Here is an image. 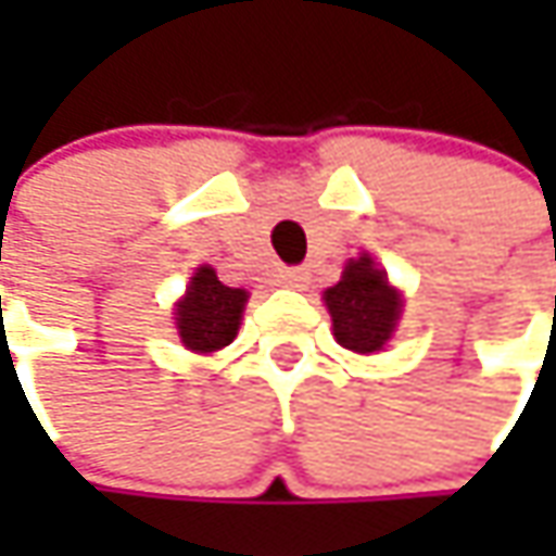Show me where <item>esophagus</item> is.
<instances>
[{
    "mask_svg": "<svg viewBox=\"0 0 556 556\" xmlns=\"http://www.w3.org/2000/svg\"><path fill=\"white\" fill-rule=\"evenodd\" d=\"M281 285L285 288H306V281H309V271L306 268H281Z\"/></svg>",
    "mask_w": 556,
    "mask_h": 556,
    "instance_id": "1",
    "label": "esophagus"
}]
</instances>
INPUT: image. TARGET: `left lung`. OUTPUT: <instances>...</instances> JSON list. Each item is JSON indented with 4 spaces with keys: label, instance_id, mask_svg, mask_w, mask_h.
Listing matches in <instances>:
<instances>
[{
    "label": "left lung",
    "instance_id": "obj_1",
    "mask_svg": "<svg viewBox=\"0 0 556 556\" xmlns=\"http://www.w3.org/2000/svg\"><path fill=\"white\" fill-rule=\"evenodd\" d=\"M325 303L331 312L337 343L362 355L383 350L402 312L399 293L390 288L387 275L374 266L371 256L353 260L343 278L325 290Z\"/></svg>",
    "mask_w": 556,
    "mask_h": 556
}]
</instances>
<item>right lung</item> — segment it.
Returning <instances> with one entry per match:
<instances>
[{
	"label": "right lung",
	"instance_id": "obj_1",
	"mask_svg": "<svg viewBox=\"0 0 556 556\" xmlns=\"http://www.w3.org/2000/svg\"><path fill=\"white\" fill-rule=\"evenodd\" d=\"M244 303V290L225 288L210 266L198 268L176 309V328L185 346L191 353H216L228 346L238 337Z\"/></svg>",
	"mask_w": 556,
	"mask_h": 556
}]
</instances>
